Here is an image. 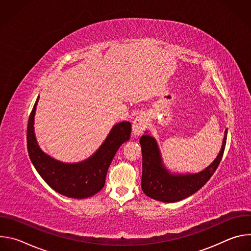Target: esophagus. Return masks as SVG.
Here are the masks:
<instances>
[{
	"instance_id": "obj_1",
	"label": "esophagus",
	"mask_w": 251,
	"mask_h": 251,
	"mask_svg": "<svg viewBox=\"0 0 251 251\" xmlns=\"http://www.w3.org/2000/svg\"><path fill=\"white\" fill-rule=\"evenodd\" d=\"M148 125V119L145 114L138 115L132 124V132L134 136H139L145 130Z\"/></svg>"
}]
</instances>
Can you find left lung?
Wrapping results in <instances>:
<instances>
[{
	"mask_svg": "<svg viewBox=\"0 0 251 251\" xmlns=\"http://www.w3.org/2000/svg\"><path fill=\"white\" fill-rule=\"evenodd\" d=\"M147 133V132H146ZM225 131L222 149L207 168L197 174H171L163 164L157 141L150 135L140 138L142 148V190L149 198L164 202L182 201L198 192L218 169L226 144Z\"/></svg>",
	"mask_w": 251,
	"mask_h": 251,
	"instance_id": "1",
	"label": "left lung"
}]
</instances>
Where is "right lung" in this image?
I'll use <instances>...</instances> for the list:
<instances>
[{
    "instance_id": "add662e5",
    "label": "right lung",
    "mask_w": 251,
    "mask_h": 251,
    "mask_svg": "<svg viewBox=\"0 0 251 251\" xmlns=\"http://www.w3.org/2000/svg\"><path fill=\"white\" fill-rule=\"evenodd\" d=\"M38 96L27 122L26 143L29 159L44 181L55 192L68 198L85 199L101 191L107 171L124 142L130 139L131 123L120 122L113 126L99 149L87 160L75 164L59 162L42 151L33 131V119Z\"/></svg>"
}]
</instances>
